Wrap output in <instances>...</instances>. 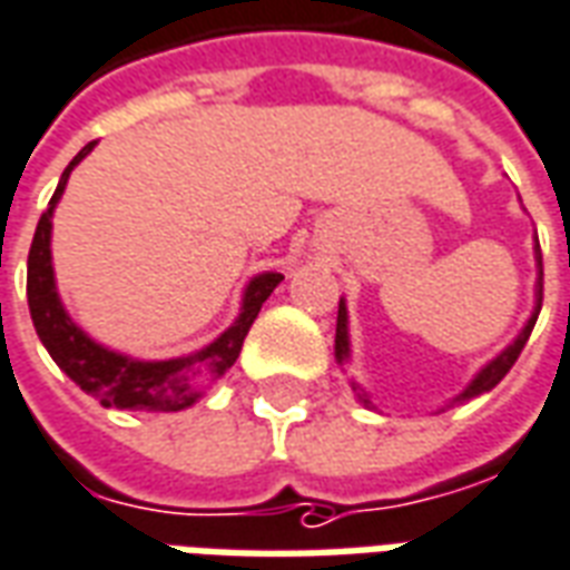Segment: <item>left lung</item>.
Here are the masks:
<instances>
[{"mask_svg":"<svg viewBox=\"0 0 570 570\" xmlns=\"http://www.w3.org/2000/svg\"><path fill=\"white\" fill-rule=\"evenodd\" d=\"M537 266H540V278H537V313H540V306H543V257H540V245H537ZM537 313L531 316V322L524 325V331L515 337V343L512 346H507L503 353H500L491 365H485V368L479 371V377L470 383V390L466 393L460 395L458 402H466V399H472V395H482L488 393V390H494L503 377H507V371L515 365V358L522 356V350H524V343H528V337H531V331H534V322H537ZM334 350H337V358H346V353H350V341H346V309H337V337H334ZM365 405H371L368 399L365 395H358Z\"/></svg>","mask_w":570,"mask_h":570,"instance_id":"1","label":"left lung"}]
</instances>
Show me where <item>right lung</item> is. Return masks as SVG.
Segmentation results:
<instances>
[{
    "instance_id": "add662e5",
    "label": "right lung",
    "mask_w": 570,
    "mask_h": 570,
    "mask_svg": "<svg viewBox=\"0 0 570 570\" xmlns=\"http://www.w3.org/2000/svg\"><path fill=\"white\" fill-rule=\"evenodd\" d=\"M91 147H95V140L85 144L79 156H72V163L63 168L58 189L48 202V212H42L39 224H36L33 245H30V257H27V304H30L36 334L46 343L51 358L58 362V368L76 386H82L85 393L95 395L100 405L128 407V411H180V407L193 405L199 399L196 386L205 377L224 374L239 358L245 334L252 328V322L261 313L266 297L282 282V276L264 273V276L252 278L236 325L224 331L212 346H205L196 356L171 358V362H135V358L116 356L110 350L98 346L91 337H85L82 331L72 325L70 316L63 313L58 288H55L51 212H55L63 187H67L70 171L76 168V163H82V156L91 153Z\"/></svg>"
}]
</instances>
